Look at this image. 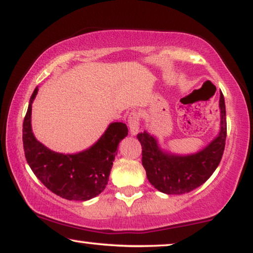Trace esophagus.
I'll return each mask as SVG.
<instances>
[{"label": "esophagus", "instance_id": "1", "mask_svg": "<svg viewBox=\"0 0 253 253\" xmlns=\"http://www.w3.org/2000/svg\"><path fill=\"white\" fill-rule=\"evenodd\" d=\"M127 124H129L131 136H137L139 132V115H138V113H130L129 117H127Z\"/></svg>", "mask_w": 253, "mask_h": 253}]
</instances>
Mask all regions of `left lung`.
<instances>
[{
    "label": "left lung",
    "instance_id": "obj_1",
    "mask_svg": "<svg viewBox=\"0 0 253 253\" xmlns=\"http://www.w3.org/2000/svg\"><path fill=\"white\" fill-rule=\"evenodd\" d=\"M220 131L211 143L192 154H176L164 151L153 134L138 133L143 148V166L147 179L160 192L183 195L195 190L209 179L222 158L227 137L226 105L220 91Z\"/></svg>",
    "mask_w": 253,
    "mask_h": 253
}]
</instances>
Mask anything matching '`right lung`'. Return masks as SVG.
<instances>
[{
  "label": "right lung",
  "instance_id": "add662e5",
  "mask_svg": "<svg viewBox=\"0 0 253 253\" xmlns=\"http://www.w3.org/2000/svg\"><path fill=\"white\" fill-rule=\"evenodd\" d=\"M39 88L30 99L23 123V145L25 158L34 175L55 195L68 200H89L105 190L117 154V146L127 136L122 122L110 123L95 144L75 154L49 150L34 137L31 115L32 103Z\"/></svg>",
  "mask_w": 253,
  "mask_h": 253
}]
</instances>
